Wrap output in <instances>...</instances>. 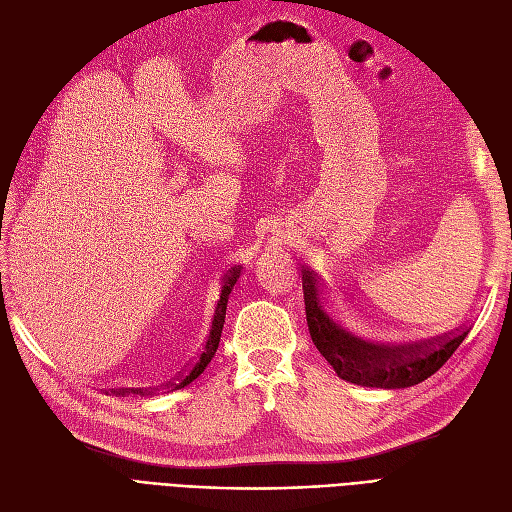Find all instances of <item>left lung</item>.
Here are the masks:
<instances>
[{"mask_svg": "<svg viewBox=\"0 0 512 512\" xmlns=\"http://www.w3.org/2000/svg\"><path fill=\"white\" fill-rule=\"evenodd\" d=\"M305 316L312 342L329 361L335 374L352 384L376 386V389H408L429 376L451 359L472 327L436 342L412 346H376L346 333L335 324L320 303L318 273L303 269Z\"/></svg>", "mask_w": 512, "mask_h": 512, "instance_id": "left-lung-1", "label": "left lung"}]
</instances>
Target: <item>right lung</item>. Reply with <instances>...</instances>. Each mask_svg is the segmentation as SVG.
Instances as JSON below:
<instances>
[{"label": "right lung", "mask_w": 512, "mask_h": 512, "mask_svg": "<svg viewBox=\"0 0 512 512\" xmlns=\"http://www.w3.org/2000/svg\"><path fill=\"white\" fill-rule=\"evenodd\" d=\"M241 275V267H232L226 275H224V284H222V292H220V301H218V307H215V314H213V320H211V331H209V337L207 342L203 346V350H200V354L194 359V363L188 367V371H183V374L175 380V382H168L164 384L166 391H179L183 389V386H188L190 382H194L200 374H203L205 367L211 363L215 350H218L220 346V337H222V327H224V318H226V305H228V297L232 292V286L237 284ZM115 393V391H113ZM117 393H128V391H117ZM138 393V391H136Z\"/></svg>", "instance_id": "obj_1"}]
</instances>
